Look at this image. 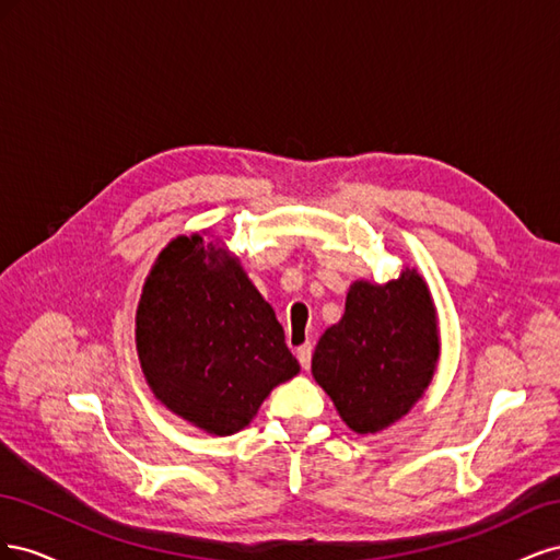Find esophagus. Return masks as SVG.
<instances>
[{
  "label": "esophagus",
  "mask_w": 560,
  "mask_h": 560,
  "mask_svg": "<svg viewBox=\"0 0 560 560\" xmlns=\"http://www.w3.org/2000/svg\"><path fill=\"white\" fill-rule=\"evenodd\" d=\"M296 358H299V362H301L303 369H308V366H311V358H313V346H311V343L299 346V348H296Z\"/></svg>",
  "instance_id": "esophagus-1"
}]
</instances>
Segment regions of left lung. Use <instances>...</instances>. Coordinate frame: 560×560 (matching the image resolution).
<instances>
[{"instance_id":"obj_1","label":"left lung","mask_w":560,"mask_h":560,"mask_svg":"<svg viewBox=\"0 0 560 560\" xmlns=\"http://www.w3.org/2000/svg\"><path fill=\"white\" fill-rule=\"evenodd\" d=\"M439 360L436 311L416 268L385 284H350L343 317L317 341L313 378L358 434H376L411 411Z\"/></svg>"}]
</instances>
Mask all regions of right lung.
Returning <instances> with one entry per match:
<instances>
[{
    "instance_id": "obj_1",
    "label": "right lung",
    "mask_w": 560,
    "mask_h": 560,
    "mask_svg": "<svg viewBox=\"0 0 560 560\" xmlns=\"http://www.w3.org/2000/svg\"><path fill=\"white\" fill-rule=\"evenodd\" d=\"M135 341L156 399L217 436L247 428L270 389L299 374L282 325L238 259L198 233L159 254Z\"/></svg>"
}]
</instances>
